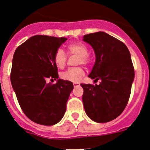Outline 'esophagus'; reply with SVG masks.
Here are the masks:
<instances>
[{
  "mask_svg": "<svg viewBox=\"0 0 150 150\" xmlns=\"http://www.w3.org/2000/svg\"><path fill=\"white\" fill-rule=\"evenodd\" d=\"M80 86L79 83H73V86L74 87H77V86Z\"/></svg>",
  "mask_w": 150,
  "mask_h": 150,
  "instance_id": "obj_1",
  "label": "esophagus"
}]
</instances>
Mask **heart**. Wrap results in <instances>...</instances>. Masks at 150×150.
Wrapping results in <instances>:
<instances>
[{
    "label": "heart",
    "instance_id": "heart-1",
    "mask_svg": "<svg viewBox=\"0 0 150 150\" xmlns=\"http://www.w3.org/2000/svg\"><path fill=\"white\" fill-rule=\"evenodd\" d=\"M67 50L69 55L78 56L76 64L88 65L90 63V57L88 56V48L81 42H75L70 43L67 46ZM54 60L56 65L60 69L64 68L66 65L67 57L64 51L61 48L56 51L54 56ZM85 72L81 67L69 68L61 73V78L63 80L72 83H78L83 77Z\"/></svg>",
    "mask_w": 150,
    "mask_h": 150
}]
</instances>
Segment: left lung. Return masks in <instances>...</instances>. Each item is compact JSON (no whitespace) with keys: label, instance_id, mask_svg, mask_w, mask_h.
I'll return each instance as SVG.
<instances>
[{"label":"left lung","instance_id":"8db88e82","mask_svg":"<svg viewBox=\"0 0 150 150\" xmlns=\"http://www.w3.org/2000/svg\"><path fill=\"white\" fill-rule=\"evenodd\" d=\"M93 48L96 62L88 77L99 85L81 84L85 111L92 120L107 122L122 112L131 95L134 68L127 46L104 32L85 35Z\"/></svg>","mask_w":150,"mask_h":150}]
</instances>
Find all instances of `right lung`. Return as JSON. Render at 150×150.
<instances>
[{"label":"right lung","instance_id":"right-lung-1","mask_svg":"<svg viewBox=\"0 0 150 150\" xmlns=\"http://www.w3.org/2000/svg\"><path fill=\"white\" fill-rule=\"evenodd\" d=\"M66 40V38L35 35L18 46L13 54L12 87L23 112L38 124L53 125L65 113L73 84L62 79L55 84L46 81L59 78L54 56Z\"/></svg>","mask_w":150,"mask_h":150}]
</instances>
